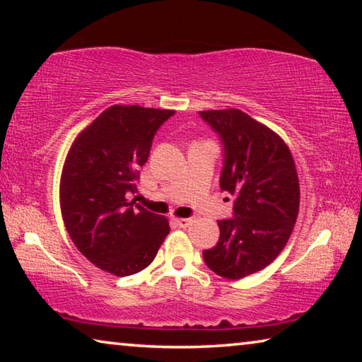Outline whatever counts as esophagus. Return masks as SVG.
Masks as SVG:
<instances>
[{"label": "esophagus", "mask_w": 362, "mask_h": 362, "mask_svg": "<svg viewBox=\"0 0 362 362\" xmlns=\"http://www.w3.org/2000/svg\"><path fill=\"white\" fill-rule=\"evenodd\" d=\"M175 223L180 226V228H187L193 223V218H175Z\"/></svg>", "instance_id": "esophagus-1"}]
</instances>
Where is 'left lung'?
Segmentation results:
<instances>
[{
  "label": "left lung",
  "mask_w": 362,
  "mask_h": 362,
  "mask_svg": "<svg viewBox=\"0 0 362 362\" xmlns=\"http://www.w3.org/2000/svg\"><path fill=\"white\" fill-rule=\"evenodd\" d=\"M223 144L220 188L235 196L233 218L218 220L220 238L203 250L206 265L226 279L268 267L296 225L300 187L289 146L238 108L199 112Z\"/></svg>",
  "instance_id": "8db88e82"
}]
</instances>
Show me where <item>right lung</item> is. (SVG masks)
Returning <instances> with one entry per match:
<instances>
[{
  "label": "right lung",
  "instance_id": "1",
  "mask_svg": "<svg viewBox=\"0 0 362 362\" xmlns=\"http://www.w3.org/2000/svg\"><path fill=\"white\" fill-rule=\"evenodd\" d=\"M174 110L113 105L78 134L60 177V209L79 252L115 276L142 272L169 235L166 217L144 209L139 169Z\"/></svg>",
  "mask_w": 362,
  "mask_h": 362
}]
</instances>
